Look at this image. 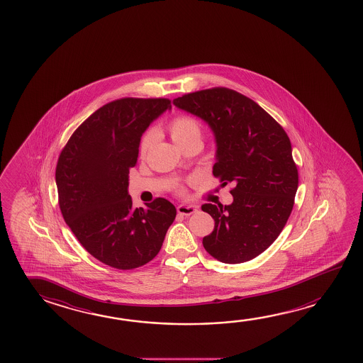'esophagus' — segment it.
Wrapping results in <instances>:
<instances>
[{
    "mask_svg": "<svg viewBox=\"0 0 363 363\" xmlns=\"http://www.w3.org/2000/svg\"><path fill=\"white\" fill-rule=\"evenodd\" d=\"M197 208L195 205H179L177 206V213L181 215H184V216H190V215L194 214V213H196Z\"/></svg>",
    "mask_w": 363,
    "mask_h": 363,
    "instance_id": "obj_1",
    "label": "esophagus"
}]
</instances>
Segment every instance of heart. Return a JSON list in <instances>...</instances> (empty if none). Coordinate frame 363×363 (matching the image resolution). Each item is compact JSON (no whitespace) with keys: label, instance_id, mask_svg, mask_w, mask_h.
<instances>
[{"label":"heart","instance_id":"heart-1","mask_svg":"<svg viewBox=\"0 0 363 363\" xmlns=\"http://www.w3.org/2000/svg\"><path fill=\"white\" fill-rule=\"evenodd\" d=\"M167 130L172 138L173 142L184 148L192 142H201L202 123L200 120L191 115H179L174 116L169 124L167 125ZM153 134L147 133L139 144V157L144 160L148 155L149 149L152 147Z\"/></svg>","mask_w":363,"mask_h":363}]
</instances>
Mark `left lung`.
Listing matches in <instances>:
<instances>
[{
	"mask_svg": "<svg viewBox=\"0 0 363 363\" xmlns=\"http://www.w3.org/2000/svg\"><path fill=\"white\" fill-rule=\"evenodd\" d=\"M173 104L208 123L218 147L213 173L234 184L230 205L201 206L215 221L203 248L223 263L256 258L277 239L294 208L298 172L290 139L267 111L234 89H201Z\"/></svg>",
	"mask_w": 363,
	"mask_h": 363,
	"instance_id": "1",
	"label": "left lung"
}]
</instances>
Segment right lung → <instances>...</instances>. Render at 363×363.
I'll return each instance as SVG.
<instances>
[{
	"mask_svg": "<svg viewBox=\"0 0 363 363\" xmlns=\"http://www.w3.org/2000/svg\"><path fill=\"white\" fill-rule=\"evenodd\" d=\"M167 108L168 99L108 102L78 126L60 152L55 168L60 213L84 250L110 267L133 269L152 261L176 218L166 199L133 208L128 194L140 138Z\"/></svg>",
	"mask_w": 363,
	"mask_h": 363,
	"instance_id": "add662e5",
	"label": "right lung"
}]
</instances>
